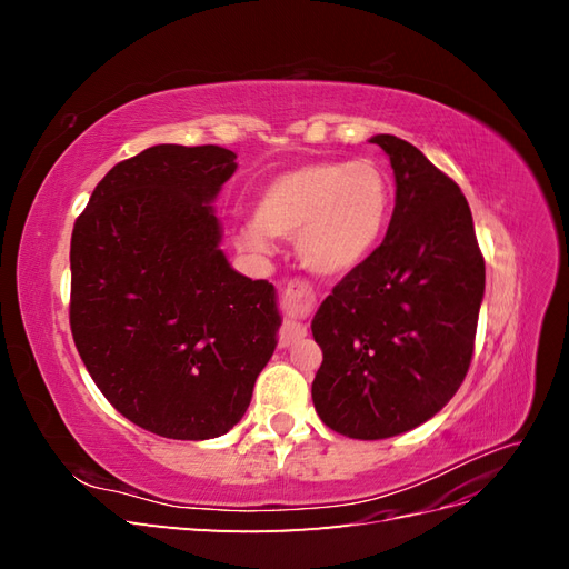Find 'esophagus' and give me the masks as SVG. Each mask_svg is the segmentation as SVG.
Instances as JSON below:
<instances>
[{
  "instance_id": "34e87169",
  "label": "esophagus",
  "mask_w": 569,
  "mask_h": 569,
  "mask_svg": "<svg viewBox=\"0 0 569 569\" xmlns=\"http://www.w3.org/2000/svg\"><path fill=\"white\" fill-rule=\"evenodd\" d=\"M313 297L311 291H308L303 284L299 282H289L282 291V308L289 313L295 311V308H308L311 306ZM306 337V327L299 320H284L282 322V330H280V347H289V343H297L299 339Z\"/></svg>"
}]
</instances>
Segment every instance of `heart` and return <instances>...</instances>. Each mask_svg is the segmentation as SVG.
I'll return each mask as SVG.
<instances>
[{
  "mask_svg": "<svg viewBox=\"0 0 569 569\" xmlns=\"http://www.w3.org/2000/svg\"><path fill=\"white\" fill-rule=\"evenodd\" d=\"M393 187L372 161L306 163L272 178L237 242L253 256L272 237H295L299 263L318 278H343L366 263L389 226Z\"/></svg>",
  "mask_w": 569,
  "mask_h": 569,
  "instance_id": "1",
  "label": "heart"
}]
</instances>
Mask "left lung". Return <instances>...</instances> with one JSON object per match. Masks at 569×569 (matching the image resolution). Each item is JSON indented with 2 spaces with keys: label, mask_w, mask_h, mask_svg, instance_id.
Here are the masks:
<instances>
[{
  "label": "left lung",
  "mask_w": 569,
  "mask_h": 569,
  "mask_svg": "<svg viewBox=\"0 0 569 569\" xmlns=\"http://www.w3.org/2000/svg\"><path fill=\"white\" fill-rule=\"evenodd\" d=\"M393 168L396 203L385 242L343 278L313 318L322 366L320 420L351 439H387L427 422L468 375L485 256L468 199L393 134H375Z\"/></svg>",
  "instance_id": "1"
}]
</instances>
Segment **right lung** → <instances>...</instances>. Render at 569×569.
Returning <instances> with one entry per match:
<instances>
[{
    "label": "right lung",
    "instance_id": "add662e5",
    "mask_svg": "<svg viewBox=\"0 0 569 569\" xmlns=\"http://www.w3.org/2000/svg\"><path fill=\"white\" fill-rule=\"evenodd\" d=\"M216 144L116 163L71 237V332L107 401L166 439L230 432L280 327L274 287L230 268L211 201L234 173Z\"/></svg>",
    "mask_w": 569,
    "mask_h": 569
}]
</instances>
